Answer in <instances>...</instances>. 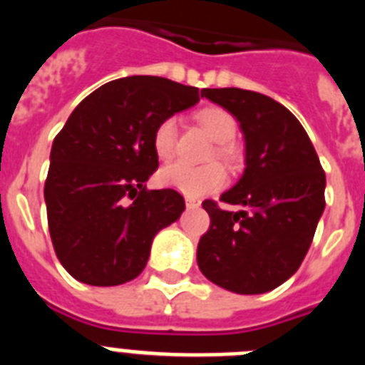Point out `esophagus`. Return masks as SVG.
<instances>
[{
	"label": "esophagus",
	"instance_id": "esophagus-1",
	"mask_svg": "<svg viewBox=\"0 0 365 365\" xmlns=\"http://www.w3.org/2000/svg\"><path fill=\"white\" fill-rule=\"evenodd\" d=\"M185 201H186V206H188V208H199V206H201V199H199V197H192V195H186Z\"/></svg>",
	"mask_w": 365,
	"mask_h": 365
}]
</instances>
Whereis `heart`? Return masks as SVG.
Segmentation results:
<instances>
[{
  "instance_id": "obj_1",
  "label": "heart",
  "mask_w": 365,
  "mask_h": 365,
  "mask_svg": "<svg viewBox=\"0 0 365 365\" xmlns=\"http://www.w3.org/2000/svg\"><path fill=\"white\" fill-rule=\"evenodd\" d=\"M202 130L208 133V137L217 143L215 146V157L227 164L235 168L240 164L241 155L240 150L230 143L234 138L235 125L234 117L230 113L221 108H205L195 115ZM177 143V118L166 117L157 124L153 131V150L157 157L163 160L170 159L175 153ZM159 185L164 188H172L177 192L192 195V197H201L206 193L215 192L227 182V173L221 164L210 163L205 166H190L186 163H173L164 166L157 175Z\"/></svg>"
}]
</instances>
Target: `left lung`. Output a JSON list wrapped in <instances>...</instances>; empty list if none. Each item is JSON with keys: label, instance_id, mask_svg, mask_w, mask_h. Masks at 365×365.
I'll return each mask as SVG.
<instances>
[{"label": "left lung", "instance_id": "1", "mask_svg": "<svg viewBox=\"0 0 365 365\" xmlns=\"http://www.w3.org/2000/svg\"><path fill=\"white\" fill-rule=\"evenodd\" d=\"M202 96L227 109L245 137V172L202 208L210 228L199 240L197 265L235 294H263L299 269L325 208V173L311 138L285 106L261 93L222 87Z\"/></svg>", "mask_w": 365, "mask_h": 365}]
</instances>
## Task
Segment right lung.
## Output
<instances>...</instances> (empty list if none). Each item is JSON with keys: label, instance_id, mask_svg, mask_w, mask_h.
Segmentation results:
<instances>
[{"label": "right lung", "instance_id": "obj_1", "mask_svg": "<svg viewBox=\"0 0 365 365\" xmlns=\"http://www.w3.org/2000/svg\"><path fill=\"white\" fill-rule=\"evenodd\" d=\"M199 96L197 87L160 76H125L71 113L51 148L43 197L54 252L74 279L95 287L135 279L155 235L185 212L179 192L146 190V180L159 168L157 124Z\"/></svg>", "mask_w": 365, "mask_h": 365}]
</instances>
